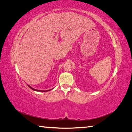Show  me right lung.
Instances as JSON below:
<instances>
[{
    "label": "right lung",
    "mask_w": 132,
    "mask_h": 132,
    "mask_svg": "<svg viewBox=\"0 0 132 132\" xmlns=\"http://www.w3.org/2000/svg\"><path fill=\"white\" fill-rule=\"evenodd\" d=\"M28 85V86H29L30 88H31L32 90H34V91H39V92H46V91H50V90H52V89H50V90H37V89H34V88H33V87H32L31 86H30V85Z\"/></svg>",
    "instance_id": "right-lung-1"
}]
</instances>
